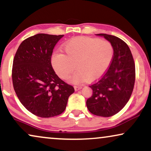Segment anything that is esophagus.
<instances>
[{
  "label": "esophagus",
  "mask_w": 151,
  "mask_h": 151,
  "mask_svg": "<svg viewBox=\"0 0 151 151\" xmlns=\"http://www.w3.org/2000/svg\"><path fill=\"white\" fill-rule=\"evenodd\" d=\"M82 88V86H74V88H75L76 91H79Z\"/></svg>",
  "instance_id": "34e87169"
}]
</instances>
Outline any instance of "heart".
<instances>
[{
	"instance_id": "heart-1",
	"label": "heart",
	"mask_w": 151,
	"mask_h": 151,
	"mask_svg": "<svg viewBox=\"0 0 151 151\" xmlns=\"http://www.w3.org/2000/svg\"><path fill=\"white\" fill-rule=\"evenodd\" d=\"M63 49L66 54L54 53L52 55L51 65L62 79L69 76L75 65L78 71L70 78L75 83L84 80H98L108 69L114 55V49L110 42L88 37L72 39L64 45Z\"/></svg>"
}]
</instances>
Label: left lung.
I'll use <instances>...</instances> for the list:
<instances>
[{
	"mask_svg": "<svg viewBox=\"0 0 151 151\" xmlns=\"http://www.w3.org/2000/svg\"><path fill=\"white\" fill-rule=\"evenodd\" d=\"M96 35L112 44L114 55L106 73L90 86L93 94L86 100V106L92 114L111 117L119 112L131 98L135 80V63L129 46L122 40L106 34Z\"/></svg>",
	"mask_w": 151,
	"mask_h": 151,
	"instance_id": "8db88e82",
	"label": "left lung"
}]
</instances>
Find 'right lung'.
Returning <instances> with one entry per match:
<instances>
[{
    "label": "right lung",
    "mask_w": 151,
    "mask_h": 151,
    "mask_svg": "<svg viewBox=\"0 0 151 151\" xmlns=\"http://www.w3.org/2000/svg\"><path fill=\"white\" fill-rule=\"evenodd\" d=\"M64 35L38 34L22 41L13 61L12 81L20 102L36 116L51 117L65 111L74 88L53 69L51 58Z\"/></svg>",
    "instance_id": "1"
}]
</instances>
